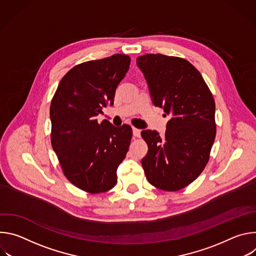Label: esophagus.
<instances>
[{
	"mask_svg": "<svg viewBox=\"0 0 256 256\" xmlns=\"http://www.w3.org/2000/svg\"><path fill=\"white\" fill-rule=\"evenodd\" d=\"M132 134L136 138H138L140 136V130L138 128H132Z\"/></svg>",
	"mask_w": 256,
	"mask_h": 256,
	"instance_id": "34e87169",
	"label": "esophagus"
}]
</instances>
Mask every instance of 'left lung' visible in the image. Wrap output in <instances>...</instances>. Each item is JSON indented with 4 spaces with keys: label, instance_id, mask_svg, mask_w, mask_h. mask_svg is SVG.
Listing matches in <instances>:
<instances>
[{
    "label": "left lung",
    "instance_id": "left-lung-1",
    "mask_svg": "<svg viewBox=\"0 0 256 256\" xmlns=\"http://www.w3.org/2000/svg\"><path fill=\"white\" fill-rule=\"evenodd\" d=\"M136 64L153 103L170 118L162 136L155 130L140 132L149 148L142 166L153 186L177 192L194 181L210 160L214 100L200 72L184 58L149 54L138 56Z\"/></svg>",
    "mask_w": 256,
    "mask_h": 256
}]
</instances>
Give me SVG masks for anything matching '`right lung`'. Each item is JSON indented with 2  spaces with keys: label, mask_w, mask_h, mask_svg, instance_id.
Segmentation results:
<instances>
[{
  "label": "right lung",
  "mask_w": 256,
  "mask_h": 256,
  "mask_svg": "<svg viewBox=\"0 0 256 256\" xmlns=\"http://www.w3.org/2000/svg\"><path fill=\"white\" fill-rule=\"evenodd\" d=\"M130 58L114 54L72 68L60 80L50 103V142L64 175L89 194L110 190L126 158L132 130L98 122L102 108L112 105Z\"/></svg>",
  "instance_id": "add662e5"
}]
</instances>
